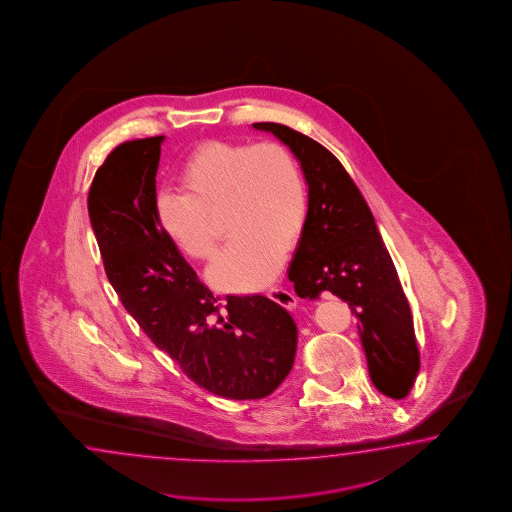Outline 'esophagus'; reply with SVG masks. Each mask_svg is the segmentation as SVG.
Here are the masks:
<instances>
[{"instance_id": "esophagus-1", "label": "esophagus", "mask_w": 512, "mask_h": 512, "mask_svg": "<svg viewBox=\"0 0 512 512\" xmlns=\"http://www.w3.org/2000/svg\"><path fill=\"white\" fill-rule=\"evenodd\" d=\"M267 294H269L271 300L280 303L281 307H285V309H294L296 303H298L296 296H294L291 291L283 289V287H271V289L267 291Z\"/></svg>"}]
</instances>
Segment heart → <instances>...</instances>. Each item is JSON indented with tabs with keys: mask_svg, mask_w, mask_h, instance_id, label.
Segmentation results:
<instances>
[{
	"mask_svg": "<svg viewBox=\"0 0 512 512\" xmlns=\"http://www.w3.org/2000/svg\"><path fill=\"white\" fill-rule=\"evenodd\" d=\"M178 181L181 191L161 189L154 200L165 238L183 256L209 260L216 251L212 216L223 212L232 240L209 267L212 285L252 291L269 283L309 216L294 154L276 141H205L183 160Z\"/></svg>",
	"mask_w": 512,
	"mask_h": 512,
	"instance_id": "1",
	"label": "heart"
}]
</instances>
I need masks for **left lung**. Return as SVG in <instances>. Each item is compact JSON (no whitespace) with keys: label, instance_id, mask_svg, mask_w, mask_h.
Instances as JSON below:
<instances>
[{"label":"left lung","instance_id":"obj_1","mask_svg":"<svg viewBox=\"0 0 512 512\" xmlns=\"http://www.w3.org/2000/svg\"><path fill=\"white\" fill-rule=\"evenodd\" d=\"M252 127L291 149L309 185L307 225L289 267L294 291L309 300L331 292L349 303L374 387L394 400L405 398L420 371V351L409 301L367 201L318 141L281 123Z\"/></svg>","mask_w":512,"mask_h":512}]
</instances>
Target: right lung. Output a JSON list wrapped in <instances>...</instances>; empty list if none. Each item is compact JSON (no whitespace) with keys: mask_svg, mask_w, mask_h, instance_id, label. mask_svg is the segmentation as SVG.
<instances>
[{"mask_svg":"<svg viewBox=\"0 0 512 512\" xmlns=\"http://www.w3.org/2000/svg\"><path fill=\"white\" fill-rule=\"evenodd\" d=\"M163 140L121 143L92 180L87 205L107 278L152 343L201 389L260 400L291 372L296 323L261 294L221 303L165 238L154 212Z\"/></svg>","mask_w":512,"mask_h":512,"instance_id":"right-lung-1","label":"right lung"}]
</instances>
